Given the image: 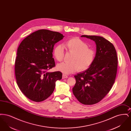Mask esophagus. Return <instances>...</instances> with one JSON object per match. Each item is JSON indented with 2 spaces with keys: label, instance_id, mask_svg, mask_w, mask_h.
<instances>
[{
  "label": "esophagus",
  "instance_id": "1",
  "mask_svg": "<svg viewBox=\"0 0 131 131\" xmlns=\"http://www.w3.org/2000/svg\"><path fill=\"white\" fill-rule=\"evenodd\" d=\"M68 78V76L67 75H65V74H63L62 75V79H66V78Z\"/></svg>",
  "mask_w": 131,
  "mask_h": 131
}]
</instances>
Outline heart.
Segmentation results:
<instances>
[{
	"label": "heart",
	"instance_id": "b5f03b06",
	"mask_svg": "<svg viewBox=\"0 0 131 131\" xmlns=\"http://www.w3.org/2000/svg\"><path fill=\"white\" fill-rule=\"evenodd\" d=\"M68 51L73 53L70 59L71 62H62L56 66V69L65 74H70L78 71H84L88 68L93 63L95 53L88 48L85 42L78 38L69 40L64 45ZM53 55L58 61H61L64 55V47L58 45L54 48Z\"/></svg>",
	"mask_w": 131,
	"mask_h": 131
}]
</instances>
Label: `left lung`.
Masks as SVG:
<instances>
[{"instance_id": "left-lung-1", "label": "left lung", "mask_w": 131, "mask_h": 131, "mask_svg": "<svg viewBox=\"0 0 131 131\" xmlns=\"http://www.w3.org/2000/svg\"><path fill=\"white\" fill-rule=\"evenodd\" d=\"M81 37L94 41L96 52L92 64L75 75L76 82L73 92L81 104L93 105L106 96L114 83L118 64L117 53L112 44L103 37L84 35Z\"/></svg>"}]
</instances>
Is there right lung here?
<instances>
[{
    "instance_id": "1",
    "label": "right lung",
    "mask_w": 131,
    "mask_h": 131,
    "mask_svg": "<svg viewBox=\"0 0 131 131\" xmlns=\"http://www.w3.org/2000/svg\"><path fill=\"white\" fill-rule=\"evenodd\" d=\"M64 36L55 31L41 29L24 39L19 45L15 61V75L19 88L34 102L47 99L53 93L59 71H48L55 66L52 58L54 45Z\"/></svg>"
}]
</instances>
